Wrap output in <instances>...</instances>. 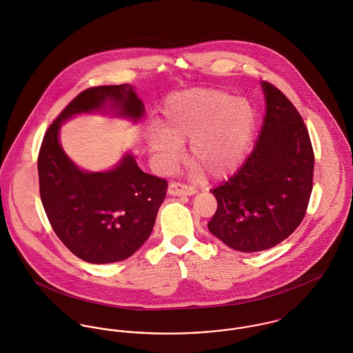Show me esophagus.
Here are the masks:
<instances>
[{
  "instance_id": "esophagus-1",
  "label": "esophagus",
  "mask_w": 353,
  "mask_h": 353,
  "mask_svg": "<svg viewBox=\"0 0 353 353\" xmlns=\"http://www.w3.org/2000/svg\"><path fill=\"white\" fill-rule=\"evenodd\" d=\"M196 193H197V190L194 188L183 185V183L171 182L168 185V194H171V196H192Z\"/></svg>"
}]
</instances>
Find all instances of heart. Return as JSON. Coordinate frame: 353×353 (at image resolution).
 <instances>
[{"label": "heart", "mask_w": 353, "mask_h": 353, "mask_svg": "<svg viewBox=\"0 0 353 353\" xmlns=\"http://www.w3.org/2000/svg\"><path fill=\"white\" fill-rule=\"evenodd\" d=\"M255 125L249 101L220 90L194 88L165 101L160 132L150 136V147L163 165L171 167L181 156V144L190 140V161L221 179L245 160Z\"/></svg>", "instance_id": "1"}]
</instances>
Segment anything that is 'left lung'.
Listing matches in <instances>:
<instances>
[{
  "label": "left lung",
  "instance_id": "8db88e82",
  "mask_svg": "<svg viewBox=\"0 0 353 353\" xmlns=\"http://www.w3.org/2000/svg\"><path fill=\"white\" fill-rule=\"evenodd\" d=\"M261 85L266 112L256 144L243 165L210 190L217 210L209 231L243 252L287 239L302 223L312 190L314 152L303 118L279 88Z\"/></svg>",
  "mask_w": 353,
  "mask_h": 353
}]
</instances>
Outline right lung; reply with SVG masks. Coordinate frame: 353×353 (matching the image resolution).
<instances>
[{"instance_id": "obj_1", "label": "right lung", "mask_w": 353, "mask_h": 353, "mask_svg": "<svg viewBox=\"0 0 353 353\" xmlns=\"http://www.w3.org/2000/svg\"><path fill=\"white\" fill-rule=\"evenodd\" d=\"M105 108L134 122L145 112L129 84L88 88L51 123L38 156L41 200L51 227L70 252L91 263L118 262L137 252L151 235L168 186L141 171L130 153L104 172L83 171L66 156L58 139L61 123Z\"/></svg>"}]
</instances>
